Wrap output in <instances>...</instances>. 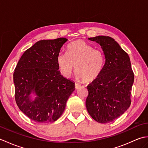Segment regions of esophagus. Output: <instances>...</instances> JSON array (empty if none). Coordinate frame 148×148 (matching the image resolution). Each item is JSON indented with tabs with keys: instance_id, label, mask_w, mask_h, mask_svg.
Here are the masks:
<instances>
[{
	"instance_id": "34e87169",
	"label": "esophagus",
	"mask_w": 148,
	"mask_h": 148,
	"mask_svg": "<svg viewBox=\"0 0 148 148\" xmlns=\"http://www.w3.org/2000/svg\"><path fill=\"white\" fill-rule=\"evenodd\" d=\"M81 86V84H79V83H75V88L76 89H79Z\"/></svg>"
}]
</instances>
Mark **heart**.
Segmentation results:
<instances>
[{
  "label": "heart",
  "instance_id": "b5f03b06",
  "mask_svg": "<svg viewBox=\"0 0 148 148\" xmlns=\"http://www.w3.org/2000/svg\"><path fill=\"white\" fill-rule=\"evenodd\" d=\"M67 52L59 53L57 56L60 71L64 77H70L74 67L77 77L84 82H92L101 74L104 66L101 51L78 40L68 46Z\"/></svg>",
  "mask_w": 148,
  "mask_h": 148
}]
</instances>
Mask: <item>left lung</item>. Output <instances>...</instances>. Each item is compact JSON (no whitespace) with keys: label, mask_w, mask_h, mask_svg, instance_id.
I'll return each instance as SVG.
<instances>
[{"label":"left lung","mask_w":148,"mask_h":148,"mask_svg":"<svg viewBox=\"0 0 148 148\" xmlns=\"http://www.w3.org/2000/svg\"><path fill=\"white\" fill-rule=\"evenodd\" d=\"M89 40L101 46L105 57L102 72L87 86V111L100 123L115 120L129 108L134 75L129 56L116 40L99 36Z\"/></svg>","instance_id":"obj_1"}]
</instances>
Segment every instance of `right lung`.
<instances>
[{
    "instance_id": "1",
    "label": "right lung",
    "mask_w": 148,
    "mask_h": 148,
    "mask_svg": "<svg viewBox=\"0 0 148 148\" xmlns=\"http://www.w3.org/2000/svg\"><path fill=\"white\" fill-rule=\"evenodd\" d=\"M67 40L62 37L39 40L25 51L14 69L16 102L36 122L58 119L75 90L74 83L62 76L57 64V56ZM31 93L37 96L34 101Z\"/></svg>"
}]
</instances>
